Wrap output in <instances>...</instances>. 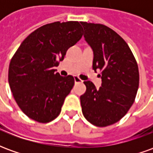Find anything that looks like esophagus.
<instances>
[{"label":"esophagus","mask_w":153,"mask_h":153,"mask_svg":"<svg viewBox=\"0 0 153 153\" xmlns=\"http://www.w3.org/2000/svg\"><path fill=\"white\" fill-rule=\"evenodd\" d=\"M74 82L75 83H82L83 82V80L79 79L78 76H74Z\"/></svg>","instance_id":"obj_1"}]
</instances>
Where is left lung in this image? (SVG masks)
<instances>
[{"instance_id":"1","label":"left lung","mask_w":153,"mask_h":153,"mask_svg":"<svg viewBox=\"0 0 153 153\" xmlns=\"http://www.w3.org/2000/svg\"><path fill=\"white\" fill-rule=\"evenodd\" d=\"M81 25L93 51V69L101 71L102 79L99 89L91 81L83 82L82 111L91 124L106 127L123 118L134 102L139 84L138 64L128 44L111 28L87 22Z\"/></svg>"}]
</instances>
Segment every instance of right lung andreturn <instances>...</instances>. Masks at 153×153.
<instances>
[{
	"label": "right lung",
	"mask_w": 153,
	"mask_h": 153,
	"mask_svg": "<svg viewBox=\"0 0 153 153\" xmlns=\"http://www.w3.org/2000/svg\"><path fill=\"white\" fill-rule=\"evenodd\" d=\"M82 30L78 21L45 25L28 35L12 57L10 88L19 107L35 121L48 123L60 115L74 79L60 76L54 68L81 39Z\"/></svg>",
	"instance_id": "1"
}]
</instances>
